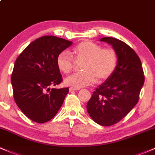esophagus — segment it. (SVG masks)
I'll list each match as a JSON object with an SVG mask.
<instances>
[{"mask_svg":"<svg viewBox=\"0 0 155 155\" xmlns=\"http://www.w3.org/2000/svg\"><path fill=\"white\" fill-rule=\"evenodd\" d=\"M79 89L80 88H75V87H70L69 88V90H70V91H79Z\"/></svg>","mask_w":155,"mask_h":155,"instance_id":"obj_1","label":"esophagus"}]
</instances>
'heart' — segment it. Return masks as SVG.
Wrapping results in <instances>:
<instances>
[{
    "label": "heart",
    "mask_w": 155,
    "mask_h": 155,
    "mask_svg": "<svg viewBox=\"0 0 155 155\" xmlns=\"http://www.w3.org/2000/svg\"><path fill=\"white\" fill-rule=\"evenodd\" d=\"M77 61H84L82 64L83 72L73 73L64 79L68 86L80 88L91 85L97 82L108 79L117 68L118 57L114 49L102 48L101 45L91 41H84L73 49ZM56 64L61 72L71 73L75 64V60L67 50L61 51L56 57Z\"/></svg>",
    "instance_id": "b5f03b06"
}]
</instances>
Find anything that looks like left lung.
<instances>
[{
  "instance_id": "obj_1",
  "label": "left lung",
  "mask_w": 155,
  "mask_h": 155,
  "mask_svg": "<svg viewBox=\"0 0 155 155\" xmlns=\"http://www.w3.org/2000/svg\"><path fill=\"white\" fill-rule=\"evenodd\" d=\"M99 41L111 45L118 61L113 74L94 91L87 110L95 123L110 126L137 105L145 78L140 59L132 48L115 38L104 37Z\"/></svg>"
}]
</instances>
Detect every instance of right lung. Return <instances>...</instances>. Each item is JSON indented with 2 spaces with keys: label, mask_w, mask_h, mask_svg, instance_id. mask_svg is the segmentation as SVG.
<instances>
[{
  "label": "right lung",
  "mask_w": 155,
  "mask_h": 155,
  "mask_svg": "<svg viewBox=\"0 0 155 155\" xmlns=\"http://www.w3.org/2000/svg\"><path fill=\"white\" fill-rule=\"evenodd\" d=\"M72 43L45 35L31 42L15 62L11 77L14 99L23 113L35 123H46L56 116L69 92L68 87H50L62 81L56 57Z\"/></svg>",
  "instance_id": "right-lung-1"
}]
</instances>
